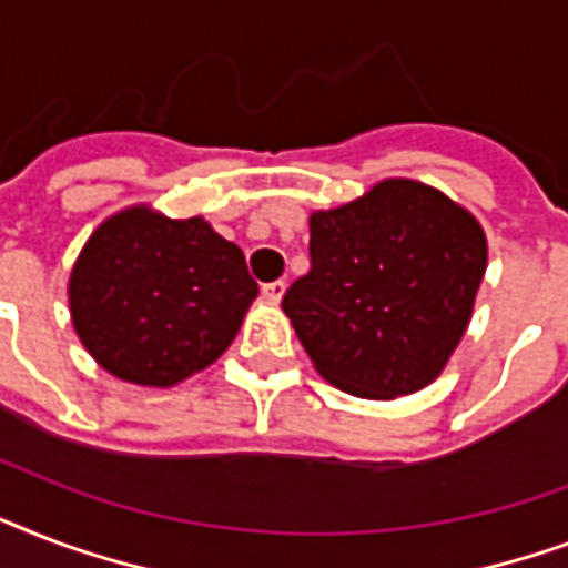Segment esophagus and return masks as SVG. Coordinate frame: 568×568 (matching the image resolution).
Masks as SVG:
<instances>
[{
  "label": "esophagus",
  "mask_w": 568,
  "mask_h": 568,
  "mask_svg": "<svg viewBox=\"0 0 568 568\" xmlns=\"http://www.w3.org/2000/svg\"><path fill=\"white\" fill-rule=\"evenodd\" d=\"M283 294H285V283H283V280H274V283L262 285V297H265V301L280 303V301H283Z\"/></svg>",
  "instance_id": "esophagus-1"
}]
</instances>
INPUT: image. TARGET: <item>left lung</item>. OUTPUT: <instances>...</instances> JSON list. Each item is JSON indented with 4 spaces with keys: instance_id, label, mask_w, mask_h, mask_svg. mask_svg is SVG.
Here are the masks:
<instances>
[{
    "instance_id": "1",
    "label": "left lung",
    "mask_w": 568,
    "mask_h": 568,
    "mask_svg": "<svg viewBox=\"0 0 568 568\" xmlns=\"http://www.w3.org/2000/svg\"><path fill=\"white\" fill-rule=\"evenodd\" d=\"M310 262L283 297L303 351L333 386L388 400L433 383L459 345L486 235L436 189L386 180L312 214Z\"/></svg>"
}]
</instances>
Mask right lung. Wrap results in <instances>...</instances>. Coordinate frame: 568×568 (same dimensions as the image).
Wrapping results in <instances>:
<instances>
[{"instance_id": "1", "label": "right lung", "mask_w": 568, "mask_h": 568, "mask_svg": "<svg viewBox=\"0 0 568 568\" xmlns=\"http://www.w3.org/2000/svg\"><path fill=\"white\" fill-rule=\"evenodd\" d=\"M258 285L241 247L203 217L144 205L93 232L70 274L73 327L109 374L173 386L230 347Z\"/></svg>"}]
</instances>
